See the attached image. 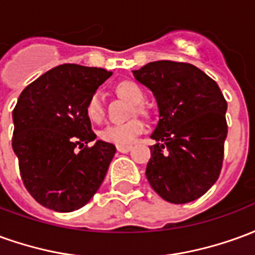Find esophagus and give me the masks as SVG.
I'll list each match as a JSON object with an SVG mask.
<instances>
[{
    "label": "esophagus",
    "instance_id": "1",
    "mask_svg": "<svg viewBox=\"0 0 255 255\" xmlns=\"http://www.w3.org/2000/svg\"><path fill=\"white\" fill-rule=\"evenodd\" d=\"M116 149L120 153H128V151L132 150V146H122V144H119V146H116Z\"/></svg>",
    "mask_w": 255,
    "mask_h": 255
}]
</instances>
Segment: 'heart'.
<instances>
[{
    "mask_svg": "<svg viewBox=\"0 0 255 255\" xmlns=\"http://www.w3.org/2000/svg\"><path fill=\"white\" fill-rule=\"evenodd\" d=\"M117 93L129 102H132L133 105H140L143 102V91L138 84L133 83V82H122L117 86ZM136 109L139 111L140 108L136 106ZM86 115L91 122L94 123H100L105 116L104 97H102V93L100 90H97L90 95L89 101L86 104ZM144 129H146V124L142 120L131 119L126 123L106 126L100 132V138L108 143H115L117 146L119 144L127 146V144L132 143L140 133H143Z\"/></svg>",
    "mask_w": 255,
    "mask_h": 255,
    "instance_id": "b5f03b06",
    "label": "heart"
}]
</instances>
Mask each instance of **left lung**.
I'll list each match as a JSON object with an SVG mask.
<instances>
[{
	"label": "left lung",
	"instance_id": "left-lung-1",
	"mask_svg": "<svg viewBox=\"0 0 255 255\" xmlns=\"http://www.w3.org/2000/svg\"><path fill=\"white\" fill-rule=\"evenodd\" d=\"M149 87L160 120L151 138L146 177L162 199L187 203L219 179L228 132L227 101L208 75L192 64L161 60L133 71Z\"/></svg>",
	"mask_w": 255,
	"mask_h": 255
}]
</instances>
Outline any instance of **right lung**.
<instances>
[{"mask_svg": "<svg viewBox=\"0 0 255 255\" xmlns=\"http://www.w3.org/2000/svg\"><path fill=\"white\" fill-rule=\"evenodd\" d=\"M112 72L63 64L20 94L13 109L12 147L21 180L36 202L56 212L78 210L104 182L115 144L97 140L86 104Z\"/></svg>", "mask_w": 255, "mask_h": 255, "instance_id": "1", "label": "right lung"}]
</instances>
